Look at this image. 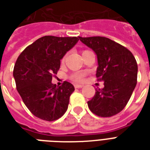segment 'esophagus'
<instances>
[{"mask_svg":"<svg viewBox=\"0 0 150 150\" xmlns=\"http://www.w3.org/2000/svg\"><path fill=\"white\" fill-rule=\"evenodd\" d=\"M74 87H75L76 88H83V85H82V84H75Z\"/></svg>","mask_w":150,"mask_h":150,"instance_id":"esophagus-1","label":"esophagus"}]
</instances>
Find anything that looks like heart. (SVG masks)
<instances>
[{
	"label": "heart",
	"instance_id": "1",
	"mask_svg": "<svg viewBox=\"0 0 150 150\" xmlns=\"http://www.w3.org/2000/svg\"><path fill=\"white\" fill-rule=\"evenodd\" d=\"M85 76V73H75V74H72L70 76V79L74 81H82L84 79Z\"/></svg>",
	"mask_w": 150,
	"mask_h": 150
}]
</instances>
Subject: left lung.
<instances>
[{
	"label": "left lung",
	"mask_w": 150,
	"mask_h": 150,
	"mask_svg": "<svg viewBox=\"0 0 150 150\" xmlns=\"http://www.w3.org/2000/svg\"><path fill=\"white\" fill-rule=\"evenodd\" d=\"M81 42L97 55L96 76L104 82L103 89L88 102L91 112L98 117H110L126 106L137 83L138 65L126 47L104 37H79Z\"/></svg>",
	"instance_id": "left-lung-1"
}]
</instances>
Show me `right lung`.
I'll list each match as a JSON object with an SVG mask.
<instances>
[{"instance_id": "1", "label": "right lung", "mask_w": 150, "mask_h": 150, "mask_svg": "<svg viewBox=\"0 0 150 150\" xmlns=\"http://www.w3.org/2000/svg\"><path fill=\"white\" fill-rule=\"evenodd\" d=\"M77 37L45 36L28 46L16 60L13 70L17 91L35 117L44 120L59 119L67 110L74 85L65 81L56 87L52 76L60 60L78 42Z\"/></svg>"}]
</instances>
